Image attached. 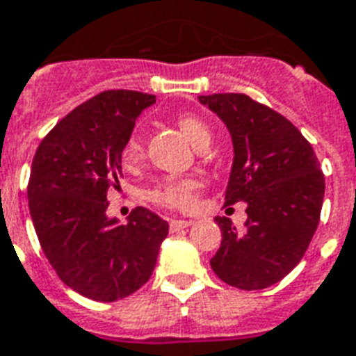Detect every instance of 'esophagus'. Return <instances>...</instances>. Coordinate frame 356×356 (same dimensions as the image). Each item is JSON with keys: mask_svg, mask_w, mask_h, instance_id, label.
Instances as JSON below:
<instances>
[{"mask_svg": "<svg viewBox=\"0 0 356 356\" xmlns=\"http://www.w3.org/2000/svg\"><path fill=\"white\" fill-rule=\"evenodd\" d=\"M192 226V220H172L170 222V229L172 232H179V229H184V227Z\"/></svg>", "mask_w": 356, "mask_h": 356, "instance_id": "obj_1", "label": "esophagus"}]
</instances>
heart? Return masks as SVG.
<instances>
[{
    "mask_svg": "<svg viewBox=\"0 0 356 356\" xmlns=\"http://www.w3.org/2000/svg\"><path fill=\"white\" fill-rule=\"evenodd\" d=\"M177 127L184 132L190 142L194 143L197 149L207 147L211 142V129L209 124L200 119L194 113H181L175 119ZM143 153L142 142L136 134H132L124 143L123 149V164L124 166H134L140 162ZM197 188L200 183L192 177H166L154 184L153 188L147 192L149 202L154 205L166 209H175V211H188L196 205Z\"/></svg>",
    "mask_w": 356,
    "mask_h": 356,
    "instance_id": "1",
    "label": "heart"
}]
</instances>
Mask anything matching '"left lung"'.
I'll list each match as a JSON object with an SVG mask.
<instances>
[{
    "mask_svg": "<svg viewBox=\"0 0 356 356\" xmlns=\"http://www.w3.org/2000/svg\"><path fill=\"white\" fill-rule=\"evenodd\" d=\"M226 123L233 168L226 205L246 202L244 229L216 216L222 244L211 259L214 275L254 291L289 275L308 250L321 216L325 175L310 142L273 108L243 93L197 97Z\"/></svg>",
    "mask_w": 356,
    "mask_h": 356,
    "instance_id": "left-lung-1",
    "label": "left lung"
}]
</instances>
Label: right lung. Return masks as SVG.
<instances>
[{"label": "right lung", "mask_w": 356, "mask_h": 356, "mask_svg": "<svg viewBox=\"0 0 356 356\" xmlns=\"http://www.w3.org/2000/svg\"><path fill=\"white\" fill-rule=\"evenodd\" d=\"M151 104L153 95L129 89L95 95L42 138L31 164L27 200L40 248L70 289L99 302L138 291L168 235V222L145 207L129 224L106 216L124 143Z\"/></svg>", "instance_id": "1"}]
</instances>
